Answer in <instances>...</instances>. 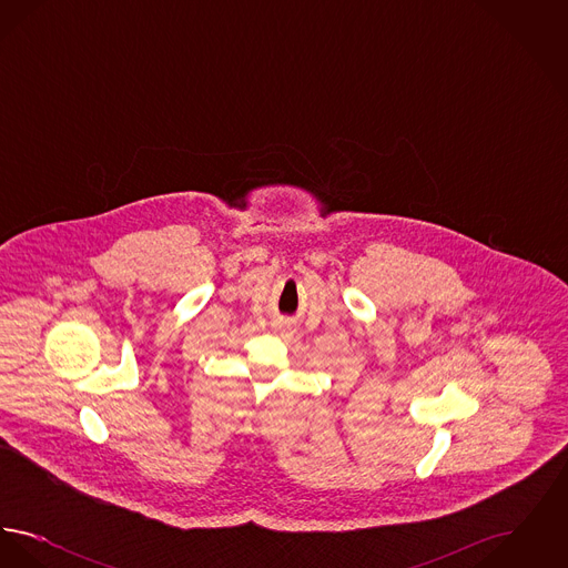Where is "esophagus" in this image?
<instances>
[{
	"label": "esophagus",
	"instance_id": "34e87169",
	"mask_svg": "<svg viewBox=\"0 0 568 568\" xmlns=\"http://www.w3.org/2000/svg\"><path fill=\"white\" fill-rule=\"evenodd\" d=\"M272 327H274V332H278V334H290V332H292V325L287 324V322H274Z\"/></svg>",
	"mask_w": 568,
	"mask_h": 568
}]
</instances>
